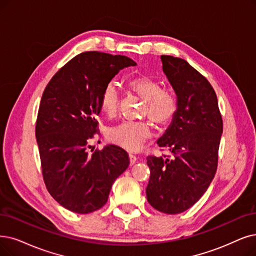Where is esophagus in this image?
<instances>
[{"instance_id": "esophagus-1", "label": "esophagus", "mask_w": 256, "mask_h": 256, "mask_svg": "<svg viewBox=\"0 0 256 256\" xmlns=\"http://www.w3.org/2000/svg\"><path fill=\"white\" fill-rule=\"evenodd\" d=\"M136 162V158L132 154H129V162H130V166L134 165V164Z\"/></svg>"}]
</instances>
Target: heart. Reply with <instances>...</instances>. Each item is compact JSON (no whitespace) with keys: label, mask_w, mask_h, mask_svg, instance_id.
<instances>
[{"label":"heart","mask_w":256,"mask_h":256,"mask_svg":"<svg viewBox=\"0 0 256 256\" xmlns=\"http://www.w3.org/2000/svg\"><path fill=\"white\" fill-rule=\"evenodd\" d=\"M127 87L142 100V116L154 124L166 127L170 125L178 114V100L172 92L162 89L160 82L146 74L131 78ZM120 94L116 86L109 83L102 91L100 109L108 118H114L118 111ZM152 136L151 128L144 122H122L107 131V138L112 144L130 152L140 151Z\"/></svg>","instance_id":"obj_1"}]
</instances>
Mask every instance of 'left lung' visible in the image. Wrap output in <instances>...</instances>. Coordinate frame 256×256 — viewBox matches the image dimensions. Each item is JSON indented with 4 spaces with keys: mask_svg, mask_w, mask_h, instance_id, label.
Segmentation results:
<instances>
[{
    "mask_svg": "<svg viewBox=\"0 0 256 256\" xmlns=\"http://www.w3.org/2000/svg\"><path fill=\"white\" fill-rule=\"evenodd\" d=\"M162 71L178 96V114L158 145L172 158L150 156L146 188L150 205L167 214L192 207L218 169L222 120L216 91L187 60L162 56Z\"/></svg>",
    "mask_w": 256,
    "mask_h": 256,
    "instance_id": "left-lung-1",
    "label": "left lung"
}]
</instances>
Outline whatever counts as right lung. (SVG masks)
Wrapping results in <instances>:
<instances>
[{
    "label": "right lung",
    "instance_id": "obj_1",
    "mask_svg": "<svg viewBox=\"0 0 256 256\" xmlns=\"http://www.w3.org/2000/svg\"><path fill=\"white\" fill-rule=\"evenodd\" d=\"M136 65L125 56L87 51L60 68L44 90L36 125L42 174L50 196L70 211L103 207L129 166L128 153L118 146L91 156L87 148L98 132L102 91L120 69Z\"/></svg>",
    "mask_w": 256,
    "mask_h": 256
}]
</instances>
